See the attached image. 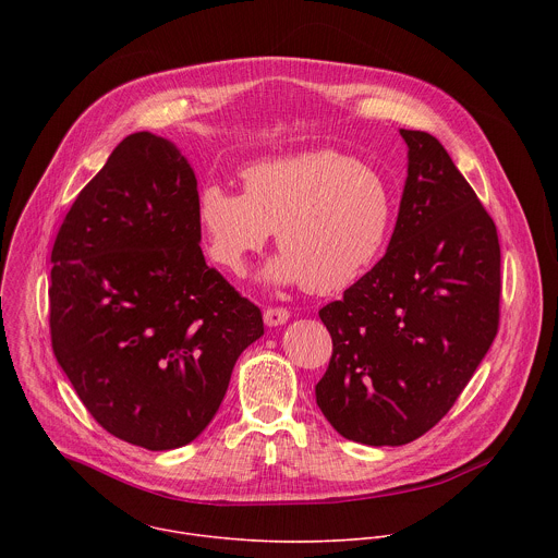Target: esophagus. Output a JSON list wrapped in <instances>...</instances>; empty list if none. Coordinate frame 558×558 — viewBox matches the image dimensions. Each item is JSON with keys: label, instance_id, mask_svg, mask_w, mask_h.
Masks as SVG:
<instances>
[{"label": "esophagus", "instance_id": "esophagus-1", "mask_svg": "<svg viewBox=\"0 0 558 558\" xmlns=\"http://www.w3.org/2000/svg\"><path fill=\"white\" fill-rule=\"evenodd\" d=\"M287 320H289V311L287 308L276 306V308H267L265 311V325L267 327H280V325H287Z\"/></svg>", "mask_w": 558, "mask_h": 558}]
</instances>
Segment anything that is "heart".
<instances>
[{
  "label": "heart",
  "mask_w": 558,
  "mask_h": 558,
  "mask_svg": "<svg viewBox=\"0 0 558 558\" xmlns=\"http://www.w3.org/2000/svg\"><path fill=\"white\" fill-rule=\"evenodd\" d=\"M243 185L245 194L207 185L196 203L207 252L231 274H241L276 231L282 252L263 280L336 293L373 265L390 233L388 183L342 151L269 158L243 172Z\"/></svg>",
  "instance_id": "b5f03b06"
}]
</instances>
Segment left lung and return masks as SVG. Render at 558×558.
<instances>
[{
	"label": "left lung",
	"instance_id": "left-lung-1",
	"mask_svg": "<svg viewBox=\"0 0 558 558\" xmlns=\"http://www.w3.org/2000/svg\"><path fill=\"white\" fill-rule=\"evenodd\" d=\"M409 177L384 258L320 308L333 355L315 402L347 439L402 446L430 430L499 327L493 218L428 132L400 130Z\"/></svg>",
	"mask_w": 558,
	"mask_h": 558
}]
</instances>
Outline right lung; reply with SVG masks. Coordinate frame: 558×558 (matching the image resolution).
I'll use <instances>...</instances> for the list:
<instances>
[{"label": "right lung", "mask_w": 558, "mask_h": 558, "mask_svg": "<svg viewBox=\"0 0 558 558\" xmlns=\"http://www.w3.org/2000/svg\"><path fill=\"white\" fill-rule=\"evenodd\" d=\"M196 177L151 132L125 136L72 203L50 271L52 351L114 437L172 450L214 420L260 308L201 250Z\"/></svg>", "instance_id": "add662e5"}]
</instances>
